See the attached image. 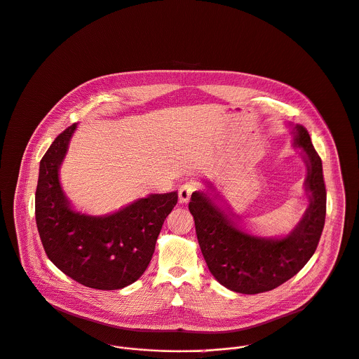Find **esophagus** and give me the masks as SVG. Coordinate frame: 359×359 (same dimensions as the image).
Instances as JSON below:
<instances>
[{
  "label": "esophagus",
  "mask_w": 359,
  "mask_h": 359,
  "mask_svg": "<svg viewBox=\"0 0 359 359\" xmlns=\"http://www.w3.org/2000/svg\"><path fill=\"white\" fill-rule=\"evenodd\" d=\"M196 190V186L193 183H184L180 189H179V200L180 203H187L193 194V191Z\"/></svg>",
  "instance_id": "esophagus-1"
}]
</instances>
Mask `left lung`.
Wrapping results in <instances>:
<instances>
[{
  "instance_id": "obj_1",
  "label": "left lung",
  "mask_w": 359,
  "mask_h": 359,
  "mask_svg": "<svg viewBox=\"0 0 359 359\" xmlns=\"http://www.w3.org/2000/svg\"><path fill=\"white\" fill-rule=\"evenodd\" d=\"M292 145L306 165L305 194L309 205L285 236L266 238L250 233L239 215L207 182V190L194 191L189 210L204 260L214 278L239 294L271 291L295 274L316 252L326 218V187L322 159L305 127L290 124Z\"/></svg>"
}]
</instances>
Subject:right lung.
Returning a JSON list of instances; mask_svg holds the SVG:
<instances>
[{
	"instance_id": "add662e5",
	"label": "right lung",
	"mask_w": 359,
	"mask_h": 359,
	"mask_svg": "<svg viewBox=\"0 0 359 359\" xmlns=\"http://www.w3.org/2000/svg\"><path fill=\"white\" fill-rule=\"evenodd\" d=\"M78 124L64 130L40 161L36 225L50 262L74 281L102 291L121 290L147 270L177 191L151 193L104 215L76 211L60 182V168Z\"/></svg>"
}]
</instances>
